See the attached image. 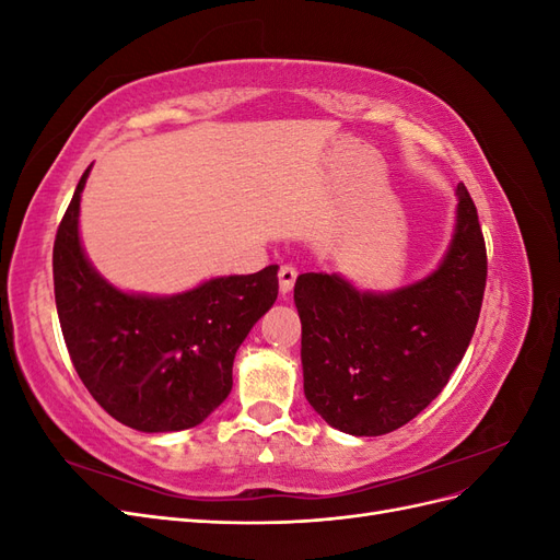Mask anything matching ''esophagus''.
<instances>
[{"mask_svg":"<svg viewBox=\"0 0 560 560\" xmlns=\"http://www.w3.org/2000/svg\"><path fill=\"white\" fill-rule=\"evenodd\" d=\"M278 278H280V292H282V294H290V292H292V287H294V282H296V268H294V266H290V264L280 266V273H278Z\"/></svg>","mask_w":560,"mask_h":560,"instance_id":"esophagus-1","label":"esophagus"}]
</instances>
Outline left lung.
<instances>
[{
	"mask_svg": "<svg viewBox=\"0 0 560 560\" xmlns=\"http://www.w3.org/2000/svg\"><path fill=\"white\" fill-rule=\"evenodd\" d=\"M455 229L428 278L393 292H362L338 273H303V393L331 428L354 436L395 432L442 393L477 329L486 243L465 184Z\"/></svg>",
	"mask_w": 560,
	"mask_h": 560,
	"instance_id": "8db88e82",
	"label": "left lung"
}]
</instances>
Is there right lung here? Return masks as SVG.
I'll list each match as a JSON object with an SVG mask.
<instances>
[{"label": "right lung", "instance_id": "1", "mask_svg": "<svg viewBox=\"0 0 560 560\" xmlns=\"http://www.w3.org/2000/svg\"><path fill=\"white\" fill-rule=\"evenodd\" d=\"M81 175L54 245L60 329L93 399L138 432L200 425L233 385V360L278 299V266L224 276L173 296L124 292L89 261L79 238Z\"/></svg>", "mask_w": 560, "mask_h": 560}]
</instances>
